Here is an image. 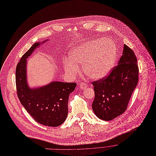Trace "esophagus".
Masks as SVG:
<instances>
[{
    "label": "esophagus",
    "mask_w": 156,
    "mask_h": 156,
    "mask_svg": "<svg viewBox=\"0 0 156 156\" xmlns=\"http://www.w3.org/2000/svg\"><path fill=\"white\" fill-rule=\"evenodd\" d=\"M87 84L84 83H81L80 84V88L81 89V90H84L85 88H87Z\"/></svg>",
    "instance_id": "esophagus-1"
}]
</instances>
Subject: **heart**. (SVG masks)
I'll return each mask as SVG.
<instances>
[{
    "mask_svg": "<svg viewBox=\"0 0 156 156\" xmlns=\"http://www.w3.org/2000/svg\"><path fill=\"white\" fill-rule=\"evenodd\" d=\"M72 60L64 61V69L72 76L79 70L78 65L82 64L85 74L91 79L100 80L106 76L114 66L117 48L111 39L103 38L93 40L74 48L70 52Z\"/></svg>",
    "mask_w": 156,
    "mask_h": 156,
    "instance_id": "1",
    "label": "heart"
}]
</instances>
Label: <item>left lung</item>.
<instances>
[{"mask_svg": "<svg viewBox=\"0 0 156 156\" xmlns=\"http://www.w3.org/2000/svg\"><path fill=\"white\" fill-rule=\"evenodd\" d=\"M139 80V68L134 52L126 45L118 65L105 78L93 81L94 99L92 108L99 118L110 121L127 109Z\"/></svg>", "mask_w": 156, "mask_h": 156, "instance_id": "left-lung-1", "label": "left lung"}]
</instances>
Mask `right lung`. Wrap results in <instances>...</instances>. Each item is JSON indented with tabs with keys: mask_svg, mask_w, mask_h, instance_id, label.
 Segmentation results:
<instances>
[{
	"mask_svg": "<svg viewBox=\"0 0 156 156\" xmlns=\"http://www.w3.org/2000/svg\"><path fill=\"white\" fill-rule=\"evenodd\" d=\"M39 45L35 43L17 63L16 69L17 94L21 104L37 122L56 127L63 123L66 118L68 97L75 90L76 83L54 81L37 89L28 87L26 58Z\"/></svg>",
	"mask_w": 156,
	"mask_h": 156,
	"instance_id": "1",
	"label": "right lung"
}]
</instances>
